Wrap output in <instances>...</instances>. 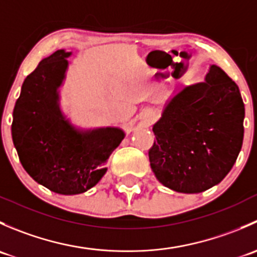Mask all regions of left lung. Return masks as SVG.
Listing matches in <instances>:
<instances>
[{"label":"left lung","instance_id":"obj_1","mask_svg":"<svg viewBox=\"0 0 257 257\" xmlns=\"http://www.w3.org/2000/svg\"><path fill=\"white\" fill-rule=\"evenodd\" d=\"M245 107L239 87L220 67L189 85L153 126V172L163 185L194 194L216 185L235 164L243 139Z\"/></svg>","mask_w":257,"mask_h":257}]
</instances>
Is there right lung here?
Returning <instances> with one entry per match:
<instances>
[{
  "label": "right lung",
  "instance_id": "1",
  "mask_svg": "<svg viewBox=\"0 0 257 257\" xmlns=\"http://www.w3.org/2000/svg\"><path fill=\"white\" fill-rule=\"evenodd\" d=\"M71 52L58 49L26 77L14 109L12 139L21 164L37 183L63 195L94 186L124 139L118 128L78 132L62 115L58 89Z\"/></svg>",
  "mask_w": 257,
  "mask_h": 257
}]
</instances>
